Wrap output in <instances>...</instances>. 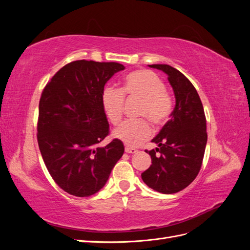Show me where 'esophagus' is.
Instances as JSON below:
<instances>
[{
    "label": "esophagus",
    "instance_id": "esophagus-1",
    "mask_svg": "<svg viewBox=\"0 0 250 250\" xmlns=\"http://www.w3.org/2000/svg\"><path fill=\"white\" fill-rule=\"evenodd\" d=\"M125 152L126 153H137L138 150L131 148V147H125Z\"/></svg>",
    "mask_w": 250,
    "mask_h": 250
}]
</instances>
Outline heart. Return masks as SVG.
<instances>
[{
	"mask_svg": "<svg viewBox=\"0 0 250 250\" xmlns=\"http://www.w3.org/2000/svg\"><path fill=\"white\" fill-rule=\"evenodd\" d=\"M124 96L141 100L137 117L146 118L155 127L168 122L174 109L171 95L166 90L165 82L155 73L139 70L128 74L120 89L107 87L103 90L101 102L103 110L112 125H119L124 112ZM148 121L141 119L128 121L113 131V137L128 146L137 147L151 137Z\"/></svg>",
	"mask_w": 250,
	"mask_h": 250,
	"instance_id": "heart-1",
	"label": "heart"
}]
</instances>
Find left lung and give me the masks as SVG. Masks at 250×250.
I'll return each instance as SVG.
<instances>
[{"label": "left lung", "mask_w": 250, "mask_h": 250, "mask_svg": "<svg viewBox=\"0 0 250 250\" xmlns=\"http://www.w3.org/2000/svg\"><path fill=\"white\" fill-rule=\"evenodd\" d=\"M149 66L168 75L176 104L171 119L152 140L158 148L145 150L152 165L142 173V179L154 191L174 194L200 171L208 141L207 119L197 90L183 73L168 64Z\"/></svg>", "instance_id": "obj_1"}]
</instances>
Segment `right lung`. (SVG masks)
<instances>
[{
    "instance_id": "right-lung-1",
    "label": "right lung",
    "mask_w": 250,
    "mask_h": 250,
    "mask_svg": "<svg viewBox=\"0 0 250 250\" xmlns=\"http://www.w3.org/2000/svg\"><path fill=\"white\" fill-rule=\"evenodd\" d=\"M125 66L118 62L76 60L62 67L44 86L40 100L37 142L44 165L60 188L87 197L106 184L124 153L112 140L101 96L104 85Z\"/></svg>"
}]
</instances>
